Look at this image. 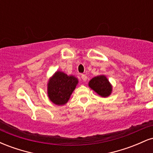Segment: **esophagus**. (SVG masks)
I'll list each match as a JSON object with an SVG mask.
<instances>
[{"instance_id": "obj_1", "label": "esophagus", "mask_w": 153, "mask_h": 153, "mask_svg": "<svg viewBox=\"0 0 153 153\" xmlns=\"http://www.w3.org/2000/svg\"><path fill=\"white\" fill-rule=\"evenodd\" d=\"M81 78L82 79V80H83V81H85V80H87V76L85 75H81Z\"/></svg>"}]
</instances>
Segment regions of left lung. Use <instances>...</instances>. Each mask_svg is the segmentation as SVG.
Returning a JSON list of instances; mask_svg holds the SVG:
<instances>
[{"label":"left lung","instance_id":"obj_1","mask_svg":"<svg viewBox=\"0 0 153 153\" xmlns=\"http://www.w3.org/2000/svg\"><path fill=\"white\" fill-rule=\"evenodd\" d=\"M89 87L102 97H108L112 91V86L105 75L94 77L88 82Z\"/></svg>","mask_w":153,"mask_h":153}]
</instances>
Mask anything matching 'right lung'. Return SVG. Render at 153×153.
I'll list each match as a JSON object with an SVG mask.
<instances>
[{"instance_id": "1", "label": "right lung", "mask_w": 153, "mask_h": 153, "mask_svg": "<svg viewBox=\"0 0 153 153\" xmlns=\"http://www.w3.org/2000/svg\"><path fill=\"white\" fill-rule=\"evenodd\" d=\"M78 82V79L73 75L68 76L62 72H56L47 85V93L50 101L58 106L65 104Z\"/></svg>"}]
</instances>
